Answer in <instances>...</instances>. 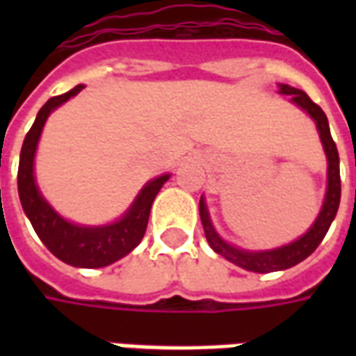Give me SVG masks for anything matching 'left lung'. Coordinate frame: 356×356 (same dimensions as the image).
<instances>
[{
  "mask_svg": "<svg viewBox=\"0 0 356 356\" xmlns=\"http://www.w3.org/2000/svg\"><path fill=\"white\" fill-rule=\"evenodd\" d=\"M280 93L290 95L291 102H296L298 106L307 110V114L313 118L321 133V140L324 145V152L328 156V191H326V198H324V206H322L321 213L316 217L314 225L309 231L296 242H291L288 246L276 248V250H268V252H246V250H238V248L227 244L225 240L219 238L216 229L211 227L209 221L208 209L204 200H200V219L204 225V232L208 244L213 248V252L223 255L225 259H229L234 265L246 268V270H254V273H273V270H284L293 265H298L309 255L313 254L318 248L322 238L326 236L330 225L334 221V217L339 208V198H341V179H339V154H337L336 143L330 135L328 118L324 114V110L311 101V97L301 91V89L290 88V86H280Z\"/></svg>",
  "mask_w": 356,
  "mask_h": 356,
  "instance_id": "left-lung-1",
  "label": "left lung"
}]
</instances>
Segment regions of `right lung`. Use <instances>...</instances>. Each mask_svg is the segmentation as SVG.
<instances>
[{"instance_id": "obj_1", "label": "right lung", "mask_w": 356, "mask_h": 356, "mask_svg": "<svg viewBox=\"0 0 356 356\" xmlns=\"http://www.w3.org/2000/svg\"><path fill=\"white\" fill-rule=\"evenodd\" d=\"M81 89L83 86H76L68 93L51 97L40 108L34 125L30 127L22 143L17 179H19V196L22 209L34 227L35 234L40 236L51 254L74 267L99 268L122 259L133 248L139 246L147 231L152 202L170 175H162L150 181L140 191L137 200L133 202L129 211L116 223L106 225V227H80V225L68 223L58 216L57 211L43 200L35 186L34 154L47 116L70 97L80 93Z\"/></svg>"}]
</instances>
